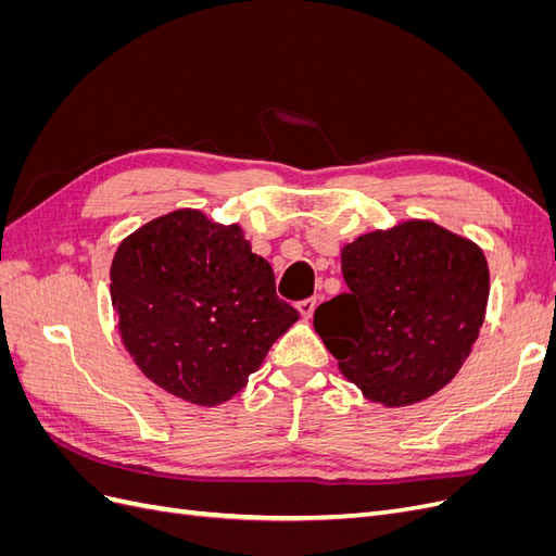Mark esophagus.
I'll use <instances>...</instances> for the list:
<instances>
[{"mask_svg":"<svg viewBox=\"0 0 556 556\" xmlns=\"http://www.w3.org/2000/svg\"><path fill=\"white\" fill-rule=\"evenodd\" d=\"M315 306H317L315 299H304V301H299V304H296V311L301 313V317H304V319H311Z\"/></svg>","mask_w":556,"mask_h":556,"instance_id":"1","label":"esophagus"}]
</instances>
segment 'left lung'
Returning a JSON list of instances; mask_svg holds the SVG:
<instances>
[{"instance_id":"1","label":"left lung","mask_w":556,"mask_h":556,"mask_svg":"<svg viewBox=\"0 0 556 556\" xmlns=\"http://www.w3.org/2000/svg\"><path fill=\"white\" fill-rule=\"evenodd\" d=\"M341 268L348 292L313 315L341 374L387 408L443 390L484 323V252L431 220H408L343 245Z\"/></svg>"}]
</instances>
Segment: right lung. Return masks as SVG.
I'll list each match as a JSON object with an SVG mask.
<instances>
[{
  "mask_svg": "<svg viewBox=\"0 0 556 556\" xmlns=\"http://www.w3.org/2000/svg\"><path fill=\"white\" fill-rule=\"evenodd\" d=\"M111 301L143 376L208 408L241 392L299 319L243 229L194 208L155 217L117 245Z\"/></svg>",
  "mask_w": 556,
  "mask_h": 556,
  "instance_id": "right-lung-1",
  "label": "right lung"
}]
</instances>
